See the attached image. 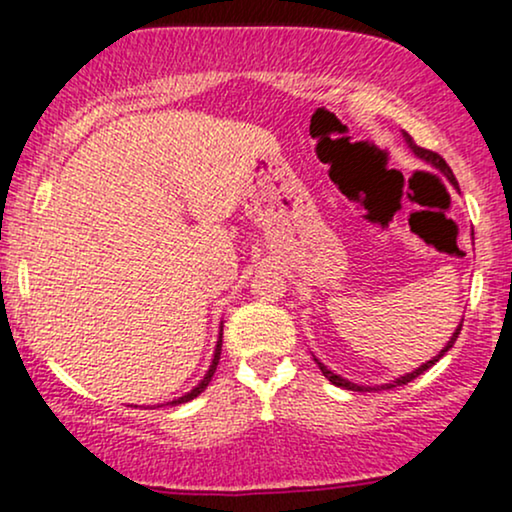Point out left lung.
<instances>
[{
	"label": "left lung",
	"instance_id": "1",
	"mask_svg": "<svg viewBox=\"0 0 512 512\" xmlns=\"http://www.w3.org/2000/svg\"><path fill=\"white\" fill-rule=\"evenodd\" d=\"M404 140H406V145H409V149L413 154H416L418 159H423V162L426 164H430V166H435V169L440 171L442 176H445L447 181L452 183V186H457V179H455V174H452V169L450 166H447V162L445 159L440 157V154H435V152H430V149H423V147H418L416 142L411 140V135L409 132H404ZM464 321V319H462ZM462 321H459V326L455 329V333H452L450 336V341H447V346L440 350L438 355H435L433 360H428V363H423L421 367H416V370L413 372H406V375H401V377H396L394 382H389V384H377V387H365V384H355V382H350V380H346V377H341V375H336V372H331L329 367H326L324 363H321L319 358H314L317 360V365H319V370H321V375L326 377V380H329L331 384H336V387H343V389H350V392H370V389H394V387H401V384H406V382H411V380H416L418 375H423V372L426 370H430V367H433L435 363H438V360L442 358V355L447 353V350H450L452 346H455V341H457V336H459V331H462Z\"/></svg>",
	"mask_w": 512,
	"mask_h": 512
}]
</instances>
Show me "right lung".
<instances>
[{
  "label": "right lung",
  "mask_w": 512,
  "mask_h": 512,
  "mask_svg": "<svg viewBox=\"0 0 512 512\" xmlns=\"http://www.w3.org/2000/svg\"><path fill=\"white\" fill-rule=\"evenodd\" d=\"M220 353H222V333H220V338H217L215 353H212V363H210V367H208V372H205V377H203V380H200L198 384H195V387L191 389V392H186V394L179 396V399H174V401H166V404H186V401L195 399V396H198L200 392H205V389H208L210 380H212V375H215V370H217V363H220Z\"/></svg>",
  "instance_id": "1"
}]
</instances>
